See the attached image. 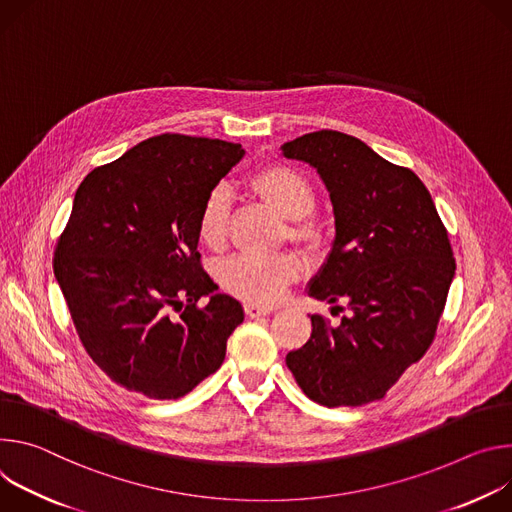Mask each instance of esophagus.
Instances as JSON below:
<instances>
[{
	"mask_svg": "<svg viewBox=\"0 0 512 512\" xmlns=\"http://www.w3.org/2000/svg\"><path fill=\"white\" fill-rule=\"evenodd\" d=\"M246 315L248 317H262V315H270V309H266V307H260V305H254V303H246Z\"/></svg>",
	"mask_w": 512,
	"mask_h": 512,
	"instance_id": "1",
	"label": "esophagus"
}]
</instances>
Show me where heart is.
I'll return each mask as SVG.
<instances>
[{
  "mask_svg": "<svg viewBox=\"0 0 512 512\" xmlns=\"http://www.w3.org/2000/svg\"><path fill=\"white\" fill-rule=\"evenodd\" d=\"M250 189L278 215L295 221L291 225L293 240L307 246L317 242V227L309 221H303L313 213L317 195L311 181L301 170L285 164L260 168L258 173L250 177ZM227 221H230V197H227L225 191L215 189L205 197L199 209V240L207 248H219L225 242ZM297 270L299 262L293 254H240L219 266V280L227 293L248 303L274 305L282 299L287 287L295 280Z\"/></svg>",
  "mask_w": 512,
  "mask_h": 512,
  "instance_id": "1",
  "label": "heart"
}]
</instances>
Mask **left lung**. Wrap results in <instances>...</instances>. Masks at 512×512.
<instances>
[{"mask_svg": "<svg viewBox=\"0 0 512 512\" xmlns=\"http://www.w3.org/2000/svg\"><path fill=\"white\" fill-rule=\"evenodd\" d=\"M280 150L317 170L335 215L331 250L307 293L350 309L339 325L311 315L309 342L287 354V366L323 407L380 401L433 342L456 276L447 232L413 170L354 136L321 130Z\"/></svg>", "mask_w": 512, "mask_h": 512, "instance_id": "obj_1", "label": "left lung"}]
</instances>
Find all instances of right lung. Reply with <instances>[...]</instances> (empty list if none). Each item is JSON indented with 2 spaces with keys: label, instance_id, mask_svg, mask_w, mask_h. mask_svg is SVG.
Instances as JSON below:
<instances>
[{
  "label": "right lung",
  "instance_id": "add662e5",
  "mask_svg": "<svg viewBox=\"0 0 512 512\" xmlns=\"http://www.w3.org/2000/svg\"><path fill=\"white\" fill-rule=\"evenodd\" d=\"M244 154L234 142L162 134L93 168L75 193L56 282L91 360L148 399L191 392L244 321L197 252L199 209Z\"/></svg>",
  "mask_w": 512,
  "mask_h": 512
}]
</instances>
